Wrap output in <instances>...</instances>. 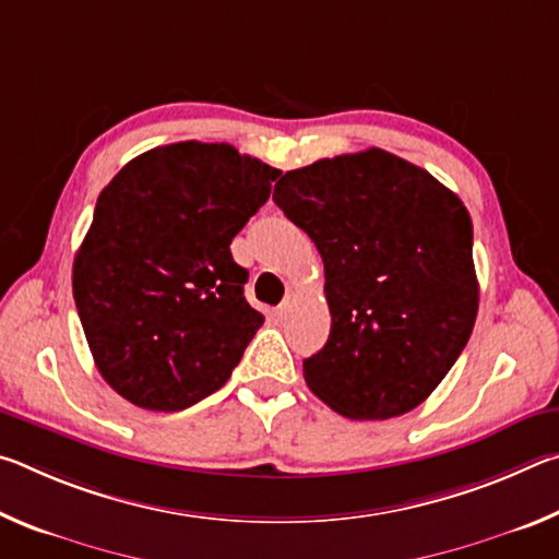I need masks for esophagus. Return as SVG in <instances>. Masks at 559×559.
I'll list each match as a JSON object with an SVG mask.
<instances>
[{
  "label": "esophagus",
  "mask_w": 559,
  "mask_h": 559,
  "mask_svg": "<svg viewBox=\"0 0 559 559\" xmlns=\"http://www.w3.org/2000/svg\"><path fill=\"white\" fill-rule=\"evenodd\" d=\"M290 296L288 298H283V302H281V306L276 308V316H286L288 313V310H290Z\"/></svg>",
  "instance_id": "obj_1"
}]
</instances>
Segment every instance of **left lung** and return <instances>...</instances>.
<instances>
[{
  "mask_svg": "<svg viewBox=\"0 0 559 559\" xmlns=\"http://www.w3.org/2000/svg\"><path fill=\"white\" fill-rule=\"evenodd\" d=\"M273 202L325 263L333 325L302 359L310 392L347 419L412 412L476 323L468 210L427 169L380 147L290 169Z\"/></svg>",
  "mask_w": 559,
  "mask_h": 559,
  "instance_id": "1",
  "label": "left lung"
}]
</instances>
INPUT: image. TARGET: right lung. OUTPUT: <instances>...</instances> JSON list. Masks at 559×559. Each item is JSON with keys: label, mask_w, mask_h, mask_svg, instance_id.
Returning a JSON list of instances; mask_svg holds the SVG:
<instances>
[{"label": "right lung", "mask_w": 559, "mask_h": 559, "mask_svg": "<svg viewBox=\"0 0 559 559\" xmlns=\"http://www.w3.org/2000/svg\"><path fill=\"white\" fill-rule=\"evenodd\" d=\"M281 169L226 143L147 150L103 189L73 261L98 372L130 404L179 412L219 390L263 316L229 243Z\"/></svg>", "instance_id": "right-lung-1"}]
</instances>
